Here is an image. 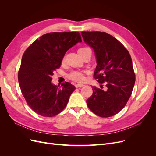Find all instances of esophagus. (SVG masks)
Listing matches in <instances>:
<instances>
[{
  "mask_svg": "<svg viewBox=\"0 0 156 156\" xmlns=\"http://www.w3.org/2000/svg\"><path fill=\"white\" fill-rule=\"evenodd\" d=\"M83 86H84V84H81V83H77L76 84H75V87H76V88L81 87H83Z\"/></svg>",
  "mask_w": 156,
  "mask_h": 156,
  "instance_id": "obj_1",
  "label": "esophagus"
}]
</instances>
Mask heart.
Instances as JSON below:
<instances>
[{"instance_id": "heart-1", "label": "heart", "mask_w": 156, "mask_h": 156, "mask_svg": "<svg viewBox=\"0 0 156 156\" xmlns=\"http://www.w3.org/2000/svg\"><path fill=\"white\" fill-rule=\"evenodd\" d=\"M89 48H80L78 50V53H81V52L84 50H87ZM68 77L70 79L73 80V81H82L84 79V74L83 72H79V71H73V72H72L68 75Z\"/></svg>"}]
</instances>
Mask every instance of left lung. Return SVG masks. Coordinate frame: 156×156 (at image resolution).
I'll use <instances>...</instances> for the list:
<instances>
[{"label":"left lung","mask_w":156,"mask_h":156,"mask_svg":"<svg viewBox=\"0 0 156 156\" xmlns=\"http://www.w3.org/2000/svg\"><path fill=\"white\" fill-rule=\"evenodd\" d=\"M85 44L93 49L97 66L94 78L104 90L92 87L93 94L87 100L88 108L101 117L119 112L129 99L135 75L129 52L115 37L106 32H82Z\"/></svg>","instance_id":"8db88e82"}]
</instances>
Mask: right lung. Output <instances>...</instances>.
Returning a JSON list of instances; mask_svg holds the SVG:
<instances>
[{
    "label": "right lung",
    "mask_w": 156,
    "mask_h": 156,
    "mask_svg": "<svg viewBox=\"0 0 156 156\" xmlns=\"http://www.w3.org/2000/svg\"><path fill=\"white\" fill-rule=\"evenodd\" d=\"M76 32L48 33L35 40L23 55L18 81L27 104L37 114L52 117L62 112L75 90L68 82L61 87L52 83L67 51L81 42Z\"/></svg>",
    "instance_id": "obj_1"
}]
</instances>
